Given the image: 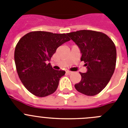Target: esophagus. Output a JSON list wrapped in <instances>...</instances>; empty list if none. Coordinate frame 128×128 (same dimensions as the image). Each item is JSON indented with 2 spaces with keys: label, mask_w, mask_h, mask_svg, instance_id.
Instances as JSON below:
<instances>
[{
  "label": "esophagus",
  "mask_w": 128,
  "mask_h": 128,
  "mask_svg": "<svg viewBox=\"0 0 128 128\" xmlns=\"http://www.w3.org/2000/svg\"><path fill=\"white\" fill-rule=\"evenodd\" d=\"M72 73V72H70V71H66V73H67L68 75H70Z\"/></svg>",
  "instance_id": "34e87169"
}]
</instances>
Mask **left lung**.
I'll use <instances>...</instances> for the list:
<instances>
[{
  "instance_id": "8db88e82",
  "label": "left lung",
  "mask_w": 128,
  "mask_h": 128,
  "mask_svg": "<svg viewBox=\"0 0 128 128\" xmlns=\"http://www.w3.org/2000/svg\"><path fill=\"white\" fill-rule=\"evenodd\" d=\"M82 53L80 60L87 66L86 73H80L81 80L75 84L80 93L88 96L97 95L107 86L115 69V45L107 35L100 32L80 30L67 33Z\"/></svg>"
}]
</instances>
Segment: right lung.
I'll return each mask as SVG.
<instances>
[{
  "mask_svg": "<svg viewBox=\"0 0 128 128\" xmlns=\"http://www.w3.org/2000/svg\"><path fill=\"white\" fill-rule=\"evenodd\" d=\"M70 40L66 34L36 31L26 34L16 44L14 53L16 72L24 87L39 97L53 93L65 71L47 64L56 49Z\"/></svg>",
  "mask_w": 128,
  "mask_h": 128,
  "instance_id": "1",
  "label": "right lung"
}]
</instances>
